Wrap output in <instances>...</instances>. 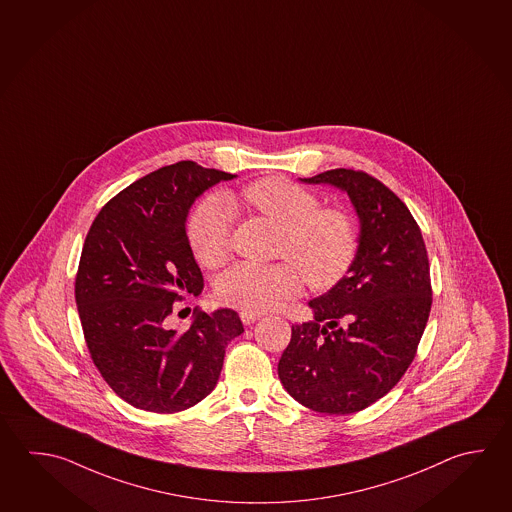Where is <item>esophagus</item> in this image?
Wrapping results in <instances>:
<instances>
[{
  "label": "esophagus",
  "mask_w": 512,
  "mask_h": 512,
  "mask_svg": "<svg viewBox=\"0 0 512 512\" xmlns=\"http://www.w3.org/2000/svg\"><path fill=\"white\" fill-rule=\"evenodd\" d=\"M240 317H242L243 325H252L254 321L260 319L261 314H258V312H249V310H242Z\"/></svg>",
  "instance_id": "obj_1"
}]
</instances>
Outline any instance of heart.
Listing matches in <instances>:
<instances>
[{
	"label": "heart",
	"mask_w": 512,
	"mask_h": 512,
	"mask_svg": "<svg viewBox=\"0 0 512 512\" xmlns=\"http://www.w3.org/2000/svg\"><path fill=\"white\" fill-rule=\"evenodd\" d=\"M238 202L281 227L278 256L289 261L270 265L236 263L216 279V294L225 305L265 312L308 287L330 289L346 276L359 247L357 225L339 207H321L319 196L289 178H260L243 187ZM234 213L222 196H207L187 223V238L196 260L220 267L231 254Z\"/></svg>",
	"instance_id": "obj_1"
}]
</instances>
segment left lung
<instances>
[{"instance_id":"1","label":"left lung","mask_w":512,"mask_h":512,"mask_svg":"<svg viewBox=\"0 0 512 512\" xmlns=\"http://www.w3.org/2000/svg\"><path fill=\"white\" fill-rule=\"evenodd\" d=\"M301 182L344 191L361 231L348 274L308 301L314 321L292 326L279 381L305 408L348 415L384 397L415 359L431 310L428 251L406 204L368 173L330 169Z\"/></svg>"}]
</instances>
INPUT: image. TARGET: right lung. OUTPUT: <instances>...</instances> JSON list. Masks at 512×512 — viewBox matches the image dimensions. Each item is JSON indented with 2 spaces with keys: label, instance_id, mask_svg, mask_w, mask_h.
<instances>
[{
  "label": "right lung",
  "instance_id": "right-lung-1",
  "mask_svg": "<svg viewBox=\"0 0 512 512\" xmlns=\"http://www.w3.org/2000/svg\"><path fill=\"white\" fill-rule=\"evenodd\" d=\"M236 175L182 160L139 178L95 216L75 278L84 341L104 381L133 408L177 413L214 390L227 344L243 332L231 308L195 310L168 328L175 303L204 278L187 240L191 205Z\"/></svg>",
  "mask_w": 512,
  "mask_h": 512
}]
</instances>
